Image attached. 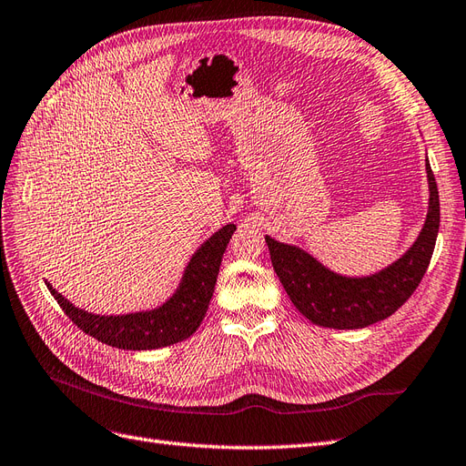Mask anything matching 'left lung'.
<instances>
[{
	"label": "left lung",
	"instance_id": "left-lung-1",
	"mask_svg": "<svg viewBox=\"0 0 466 466\" xmlns=\"http://www.w3.org/2000/svg\"><path fill=\"white\" fill-rule=\"evenodd\" d=\"M430 209L416 243L402 258L368 278H346L330 272L305 250L266 237L274 270L298 311L319 327L365 329L390 317L416 291L424 278L440 231V192L430 163Z\"/></svg>",
	"mask_w": 466,
	"mask_h": 466
}]
</instances>
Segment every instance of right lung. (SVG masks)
<instances>
[{
  "instance_id": "obj_1",
  "label": "right lung",
  "mask_w": 466,
  "mask_h": 466,
  "mask_svg": "<svg viewBox=\"0 0 466 466\" xmlns=\"http://www.w3.org/2000/svg\"><path fill=\"white\" fill-rule=\"evenodd\" d=\"M235 229V225L229 223L216 235H211L190 258L177 293L153 311L120 317L91 315L64 299L48 281L46 286L69 320L86 334L96 338L98 342L120 350H155L171 346L187 340L202 324L211 295H214L221 257Z\"/></svg>"
}]
</instances>
